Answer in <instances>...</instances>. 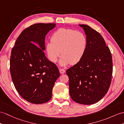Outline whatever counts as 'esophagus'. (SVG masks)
Listing matches in <instances>:
<instances>
[{
	"mask_svg": "<svg viewBox=\"0 0 124 124\" xmlns=\"http://www.w3.org/2000/svg\"><path fill=\"white\" fill-rule=\"evenodd\" d=\"M59 72H60V73L61 74H64L65 72V70L64 69L60 68L59 69Z\"/></svg>",
	"mask_w": 124,
	"mask_h": 124,
	"instance_id": "esophagus-1",
	"label": "esophagus"
}]
</instances>
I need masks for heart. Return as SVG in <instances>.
Listing matches in <instances>:
<instances>
[{
  "instance_id": "heart-1",
  "label": "heart",
  "mask_w": 124,
  "mask_h": 124,
  "mask_svg": "<svg viewBox=\"0 0 124 124\" xmlns=\"http://www.w3.org/2000/svg\"><path fill=\"white\" fill-rule=\"evenodd\" d=\"M51 42H47L45 50L51 62H56L60 53L62 66L75 65L83 58L87 48L86 35L71 29L60 28L52 35ZM61 52H60V51Z\"/></svg>"
}]
</instances>
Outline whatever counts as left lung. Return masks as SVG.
<instances>
[{
  "label": "left lung",
  "mask_w": 124,
  "mask_h": 124,
  "mask_svg": "<svg viewBox=\"0 0 124 124\" xmlns=\"http://www.w3.org/2000/svg\"><path fill=\"white\" fill-rule=\"evenodd\" d=\"M87 38L85 55L66 71L69 77V93L74 101L91 105L106 94L113 73L112 57L101 35L86 25H79Z\"/></svg>",
  "instance_id": "8db88e82"
}]
</instances>
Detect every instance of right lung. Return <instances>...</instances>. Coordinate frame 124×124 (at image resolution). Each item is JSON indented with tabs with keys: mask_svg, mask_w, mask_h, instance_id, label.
<instances>
[{
	"mask_svg": "<svg viewBox=\"0 0 124 124\" xmlns=\"http://www.w3.org/2000/svg\"><path fill=\"white\" fill-rule=\"evenodd\" d=\"M55 26L52 23L31 25L22 32L11 50L10 71L14 85L19 94L32 104L49 101L60 76L57 66L43 51L46 35Z\"/></svg>",
	"mask_w": 124,
	"mask_h": 124,
	"instance_id": "add662e5",
	"label": "right lung"
}]
</instances>
